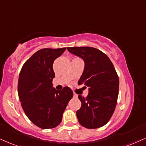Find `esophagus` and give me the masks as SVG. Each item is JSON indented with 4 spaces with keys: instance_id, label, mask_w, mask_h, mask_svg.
<instances>
[{
    "instance_id": "obj_1",
    "label": "esophagus",
    "mask_w": 146,
    "mask_h": 146,
    "mask_svg": "<svg viewBox=\"0 0 146 146\" xmlns=\"http://www.w3.org/2000/svg\"><path fill=\"white\" fill-rule=\"evenodd\" d=\"M73 96H74L75 98H77L78 97V94H76L75 93H74V94H73Z\"/></svg>"
}]
</instances>
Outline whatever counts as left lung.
Returning <instances> with one entry per match:
<instances>
[{"label":"left lung","mask_w":146,"mask_h":146,"mask_svg":"<svg viewBox=\"0 0 146 146\" xmlns=\"http://www.w3.org/2000/svg\"><path fill=\"white\" fill-rule=\"evenodd\" d=\"M67 50L85 63L78 84L88 87L89 92L86 98L78 96L82 103L76 112L79 122L87 129L101 127L111 117L118 96L119 78L113 63L106 54L94 47H73Z\"/></svg>","instance_id":"obj_1"}]
</instances>
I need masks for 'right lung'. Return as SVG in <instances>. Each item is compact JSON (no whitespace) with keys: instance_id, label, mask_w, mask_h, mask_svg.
I'll return each mask as SVG.
<instances>
[{"instance_id":"add662e5","label":"right lung","mask_w":146,"mask_h":146,"mask_svg":"<svg viewBox=\"0 0 146 146\" xmlns=\"http://www.w3.org/2000/svg\"><path fill=\"white\" fill-rule=\"evenodd\" d=\"M65 50L66 47L37 51L24 63L19 75L17 90L23 110L29 120L41 129L59 125L73 98L70 88L57 90L52 84L55 78L54 61Z\"/></svg>"}]
</instances>
